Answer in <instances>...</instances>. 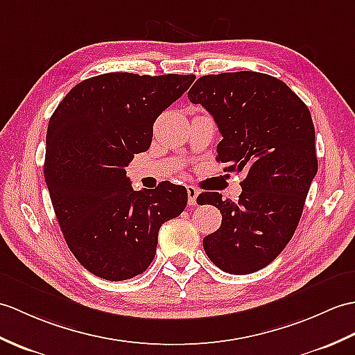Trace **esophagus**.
<instances>
[{"label":"esophagus","instance_id":"1","mask_svg":"<svg viewBox=\"0 0 355 355\" xmlns=\"http://www.w3.org/2000/svg\"><path fill=\"white\" fill-rule=\"evenodd\" d=\"M187 201L189 205H196V196H198V189L195 186H187Z\"/></svg>","mask_w":355,"mask_h":355}]
</instances>
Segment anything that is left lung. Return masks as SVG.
I'll return each mask as SVG.
<instances>
[{"mask_svg": "<svg viewBox=\"0 0 355 355\" xmlns=\"http://www.w3.org/2000/svg\"><path fill=\"white\" fill-rule=\"evenodd\" d=\"M187 96L220 131L216 160L246 174L237 202L198 195L222 213L220 227L202 239L204 251L228 274H252L289 243L318 172L310 110L284 81L252 71L200 77Z\"/></svg>", "mask_w": 355, "mask_h": 355, "instance_id": "obj_1", "label": "left lung"}]
</instances>
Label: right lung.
Masks as SVG:
<instances>
[{"instance_id":"add662e5","label":"right lung","mask_w":355,"mask_h":355,"mask_svg":"<svg viewBox=\"0 0 355 355\" xmlns=\"http://www.w3.org/2000/svg\"><path fill=\"white\" fill-rule=\"evenodd\" d=\"M193 80L103 73L72 87L49 119L45 183L66 243L94 275L122 282L142 274L160 227L184 210V186L164 181L137 192L125 166L150 148L155 119Z\"/></svg>"}]
</instances>
